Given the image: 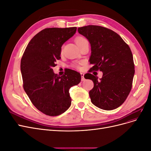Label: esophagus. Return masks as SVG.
<instances>
[{
  "instance_id": "obj_1",
  "label": "esophagus",
  "mask_w": 151,
  "mask_h": 151,
  "mask_svg": "<svg viewBox=\"0 0 151 151\" xmlns=\"http://www.w3.org/2000/svg\"><path fill=\"white\" fill-rule=\"evenodd\" d=\"M81 81H85V78L84 77V74H83V73H81Z\"/></svg>"
}]
</instances>
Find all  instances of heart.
<instances>
[{
  "instance_id": "obj_1",
  "label": "heart",
  "mask_w": 151,
  "mask_h": 151,
  "mask_svg": "<svg viewBox=\"0 0 151 151\" xmlns=\"http://www.w3.org/2000/svg\"><path fill=\"white\" fill-rule=\"evenodd\" d=\"M85 40H86V39H85L84 38H83V37H78V38H77L76 40V44H77L78 43H79V42H82V41ZM74 67H77V65H74Z\"/></svg>"
}]
</instances>
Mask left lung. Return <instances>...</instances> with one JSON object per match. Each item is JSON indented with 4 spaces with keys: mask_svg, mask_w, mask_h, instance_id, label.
Listing matches in <instances>:
<instances>
[{
    "mask_svg": "<svg viewBox=\"0 0 151 151\" xmlns=\"http://www.w3.org/2000/svg\"><path fill=\"white\" fill-rule=\"evenodd\" d=\"M78 32L91 45L89 62L93 66L89 72H103L99 79L90 73L84 75L94 83L89 91L91 101L104 110L116 109L124 103L132 89L135 68L130 48L119 35L102 26H86L79 28Z\"/></svg>",
    "mask_w": 151,
    "mask_h": 151,
    "instance_id": "obj_1",
    "label": "left lung"
}]
</instances>
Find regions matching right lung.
<instances>
[{"label": "right lung", "instance_id": "obj_1", "mask_svg": "<svg viewBox=\"0 0 151 151\" xmlns=\"http://www.w3.org/2000/svg\"><path fill=\"white\" fill-rule=\"evenodd\" d=\"M76 27L43 29L31 40L22 57L23 88L39 111L57 116L70 106L69 89L81 80L80 73L68 69L62 76L52 68L60 57L62 46L76 33Z\"/></svg>", "mask_w": 151, "mask_h": 151}]
</instances>
